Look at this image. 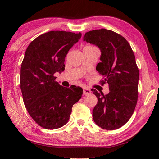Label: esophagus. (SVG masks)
Instances as JSON below:
<instances>
[{
  "label": "esophagus",
  "instance_id": "esophagus-1",
  "mask_svg": "<svg viewBox=\"0 0 159 159\" xmlns=\"http://www.w3.org/2000/svg\"><path fill=\"white\" fill-rule=\"evenodd\" d=\"M91 93V91L88 88H83V95H88Z\"/></svg>",
  "mask_w": 159,
  "mask_h": 159
}]
</instances>
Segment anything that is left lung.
<instances>
[{"instance_id":"1","label":"left lung","mask_w":159,"mask_h":159,"mask_svg":"<svg viewBox=\"0 0 159 159\" xmlns=\"http://www.w3.org/2000/svg\"><path fill=\"white\" fill-rule=\"evenodd\" d=\"M83 40L100 49L101 62L96 70L103 76L101 85L109 87L105 95L93 90L98 98L93 120L102 128L116 130L128 121L138 102L139 69L134 52L124 37L108 29L86 32Z\"/></svg>"}]
</instances>
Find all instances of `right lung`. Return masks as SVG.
<instances>
[{
	"mask_svg": "<svg viewBox=\"0 0 159 159\" xmlns=\"http://www.w3.org/2000/svg\"><path fill=\"white\" fill-rule=\"evenodd\" d=\"M81 36L51 31L36 38L26 48L21 65L20 88L26 110L42 128L62 127L68 122L72 107L81 98V88H64L54 76L64 70L66 54Z\"/></svg>",
	"mask_w": 159,
	"mask_h": 159,
	"instance_id": "1",
	"label": "right lung"
}]
</instances>
